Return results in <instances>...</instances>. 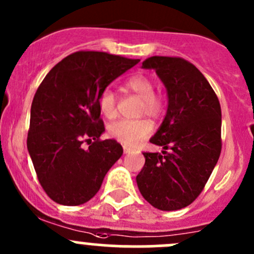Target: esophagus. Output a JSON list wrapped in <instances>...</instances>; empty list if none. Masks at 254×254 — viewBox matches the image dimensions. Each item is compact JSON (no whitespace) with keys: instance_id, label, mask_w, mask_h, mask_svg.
Listing matches in <instances>:
<instances>
[{"instance_id":"obj_1","label":"esophagus","mask_w":254,"mask_h":254,"mask_svg":"<svg viewBox=\"0 0 254 254\" xmlns=\"http://www.w3.org/2000/svg\"><path fill=\"white\" fill-rule=\"evenodd\" d=\"M123 151H124V153H125V155H127V153L131 152V148L127 147V146H123Z\"/></svg>"}]
</instances>
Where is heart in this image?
Instances as JSON below:
<instances>
[{
	"label": "heart",
	"instance_id": "heart-1",
	"mask_svg": "<svg viewBox=\"0 0 254 254\" xmlns=\"http://www.w3.org/2000/svg\"><path fill=\"white\" fill-rule=\"evenodd\" d=\"M127 91L136 94L142 99L139 114L147 115L156 120L163 117L166 111V102L161 94L155 93V82L146 75H135L130 77L125 84ZM98 107L102 114L108 119L117 117V94L112 88H106L101 92L98 98ZM112 137L127 146H134L146 139L152 132V125L145 119L127 120L122 119L112 123L108 127Z\"/></svg>",
	"mask_w": 254,
	"mask_h": 254
}]
</instances>
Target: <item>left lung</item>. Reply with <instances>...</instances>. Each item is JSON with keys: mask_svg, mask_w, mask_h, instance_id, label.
<instances>
[{"mask_svg": "<svg viewBox=\"0 0 254 254\" xmlns=\"http://www.w3.org/2000/svg\"><path fill=\"white\" fill-rule=\"evenodd\" d=\"M142 68L156 71L168 98L165 119L150 142L171 151L143 152L145 165L136 183L151 205L173 211L198 198L216 166L221 107L203 73L184 59L152 56Z\"/></svg>", "mask_w": 254, "mask_h": 254, "instance_id": "obj_1", "label": "left lung"}]
</instances>
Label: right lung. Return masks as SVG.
<instances>
[{
	"label": "right lung",
	"mask_w": 254,
	"mask_h": 254,
	"mask_svg": "<svg viewBox=\"0 0 254 254\" xmlns=\"http://www.w3.org/2000/svg\"><path fill=\"white\" fill-rule=\"evenodd\" d=\"M139 61L77 51L56 64L40 83L30 108L27 147L43 189L55 203H87L122 157L120 143L99 140L106 129L98 98ZM84 141L88 149L81 147Z\"/></svg>",
	"instance_id": "obj_1"
}]
</instances>
